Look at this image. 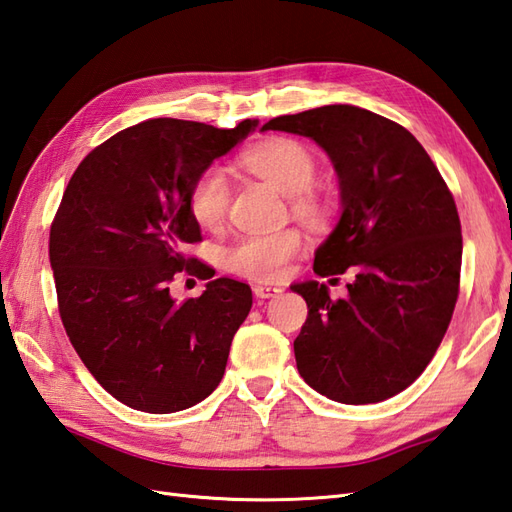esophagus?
Wrapping results in <instances>:
<instances>
[{
    "label": "esophagus",
    "mask_w": 512,
    "mask_h": 512,
    "mask_svg": "<svg viewBox=\"0 0 512 512\" xmlns=\"http://www.w3.org/2000/svg\"><path fill=\"white\" fill-rule=\"evenodd\" d=\"M282 293V289L278 286H267V284H256L254 286V295L258 299H269V297H278Z\"/></svg>",
    "instance_id": "obj_1"
}]
</instances>
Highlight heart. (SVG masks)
I'll return each instance as SVG.
<instances>
[{
    "label": "heart",
    "mask_w": 512,
    "mask_h": 512,
    "mask_svg": "<svg viewBox=\"0 0 512 512\" xmlns=\"http://www.w3.org/2000/svg\"><path fill=\"white\" fill-rule=\"evenodd\" d=\"M254 176L267 180L284 197H293L297 217L315 221L321 217L319 199L310 193L317 180V162L308 147L291 139H269L249 149L243 158ZM230 184L219 167H208L189 191V210L202 228H217L226 219ZM302 252V236L295 230L239 236L223 252V265L243 278L280 280L291 258Z\"/></svg>",
    "instance_id": "b5f03b06"
}]
</instances>
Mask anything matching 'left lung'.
Segmentation results:
<instances>
[{
  "label": "left lung",
  "instance_id": "obj_1",
  "mask_svg": "<svg viewBox=\"0 0 512 512\" xmlns=\"http://www.w3.org/2000/svg\"><path fill=\"white\" fill-rule=\"evenodd\" d=\"M265 130L308 136L328 154L341 215L313 269H356L336 302L317 280L291 284L308 304L293 343L299 376L341 404L389 400L421 376L450 326L463 258L454 197L415 136L371 110L330 104Z\"/></svg>",
  "mask_w": 512,
  "mask_h": 512
}]
</instances>
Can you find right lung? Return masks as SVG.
Masks as SVG:
<instances>
[{"mask_svg": "<svg viewBox=\"0 0 512 512\" xmlns=\"http://www.w3.org/2000/svg\"><path fill=\"white\" fill-rule=\"evenodd\" d=\"M256 128L258 119L232 130L136 123L95 147L62 195L49 232L62 326L93 378L134 410L178 413L223 378L252 289L215 278L176 302L169 282L189 267L184 247L202 241L189 210L193 182ZM204 267L193 263L195 273Z\"/></svg>", "mask_w": 512, "mask_h": 512, "instance_id": "obj_1", "label": "right lung"}]
</instances>
